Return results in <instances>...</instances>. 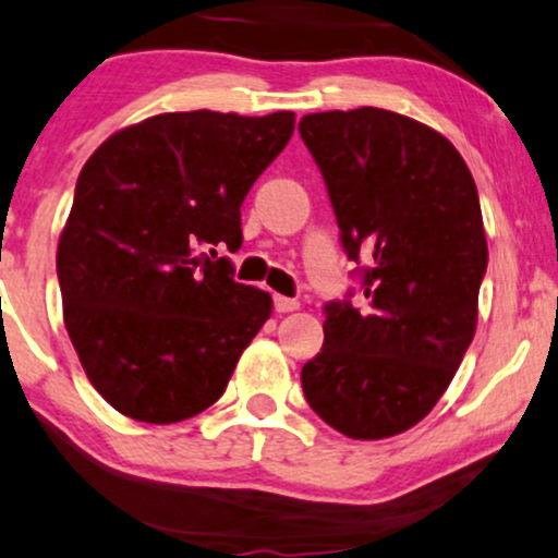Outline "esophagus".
Here are the masks:
<instances>
[{
  "mask_svg": "<svg viewBox=\"0 0 558 558\" xmlns=\"http://www.w3.org/2000/svg\"><path fill=\"white\" fill-rule=\"evenodd\" d=\"M272 303H275V312H278V314H291V312H299V308H301L299 301L286 299V295H275Z\"/></svg>",
  "mask_w": 558,
  "mask_h": 558,
  "instance_id": "1",
  "label": "esophagus"
}]
</instances>
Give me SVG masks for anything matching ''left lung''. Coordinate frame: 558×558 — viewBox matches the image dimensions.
Instances as JSON below:
<instances>
[{
    "instance_id": "1",
    "label": "left lung",
    "mask_w": 558,
    "mask_h": 558,
    "mask_svg": "<svg viewBox=\"0 0 558 558\" xmlns=\"http://www.w3.org/2000/svg\"><path fill=\"white\" fill-rule=\"evenodd\" d=\"M365 303H329L324 348L301 371L337 433L384 440L425 420L474 340L486 236L476 182L429 125L380 108L303 116Z\"/></svg>"
}]
</instances>
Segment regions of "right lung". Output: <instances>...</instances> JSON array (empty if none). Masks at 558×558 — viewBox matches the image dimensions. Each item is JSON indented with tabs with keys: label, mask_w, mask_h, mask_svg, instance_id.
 <instances>
[{
	"label": "right lung",
	"mask_w": 558,
	"mask_h": 558,
	"mask_svg": "<svg viewBox=\"0 0 558 558\" xmlns=\"http://www.w3.org/2000/svg\"><path fill=\"white\" fill-rule=\"evenodd\" d=\"M295 129L193 110L125 125L76 180L56 250L63 324L89 384L125 417L172 425L221 399L270 293L231 278L242 203Z\"/></svg>",
	"instance_id": "obj_1"
}]
</instances>
